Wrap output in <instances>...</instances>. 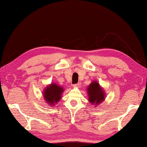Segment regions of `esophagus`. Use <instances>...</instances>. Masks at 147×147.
<instances>
[{"label":"esophagus","instance_id":"esophagus-1","mask_svg":"<svg viewBox=\"0 0 147 147\" xmlns=\"http://www.w3.org/2000/svg\"><path fill=\"white\" fill-rule=\"evenodd\" d=\"M74 87L75 88H80L81 87V83H78L77 84L74 85Z\"/></svg>","mask_w":147,"mask_h":147}]
</instances>
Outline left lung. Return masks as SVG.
<instances>
[{
    "label": "left lung",
    "mask_w": 147,
    "mask_h": 147,
    "mask_svg": "<svg viewBox=\"0 0 147 147\" xmlns=\"http://www.w3.org/2000/svg\"><path fill=\"white\" fill-rule=\"evenodd\" d=\"M88 100L93 107H98L106 98V92L99 83L93 81L87 88Z\"/></svg>",
    "instance_id": "obj_1"
}]
</instances>
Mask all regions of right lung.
<instances>
[{
	"mask_svg": "<svg viewBox=\"0 0 147 147\" xmlns=\"http://www.w3.org/2000/svg\"><path fill=\"white\" fill-rule=\"evenodd\" d=\"M64 91V88L62 86L56 83H51L45 88L42 92L45 102L52 107H55L62 98Z\"/></svg>",
	"mask_w": 147,
	"mask_h": 147,
	"instance_id": "1",
	"label": "right lung"
}]
</instances>
